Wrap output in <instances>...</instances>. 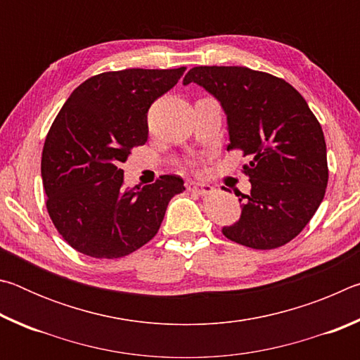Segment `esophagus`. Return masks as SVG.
I'll return each mask as SVG.
<instances>
[{"mask_svg":"<svg viewBox=\"0 0 360 360\" xmlns=\"http://www.w3.org/2000/svg\"><path fill=\"white\" fill-rule=\"evenodd\" d=\"M187 191L191 192H197L200 195L210 193L212 191V186H210L208 182H197V181H191L187 182Z\"/></svg>","mask_w":360,"mask_h":360,"instance_id":"34e87169","label":"esophagus"}]
</instances>
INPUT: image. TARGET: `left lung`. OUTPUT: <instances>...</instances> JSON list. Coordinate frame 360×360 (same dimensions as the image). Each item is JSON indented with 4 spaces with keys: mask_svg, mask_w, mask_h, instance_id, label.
Listing matches in <instances>:
<instances>
[{
    "mask_svg": "<svg viewBox=\"0 0 360 360\" xmlns=\"http://www.w3.org/2000/svg\"><path fill=\"white\" fill-rule=\"evenodd\" d=\"M191 82L221 103L227 149L251 155L245 165L251 193L222 233L252 249L294 240L318 211L328 181L324 133L308 103L283 79L245 66H195L184 77V85Z\"/></svg>",
    "mask_w": 360,
    "mask_h": 360,
    "instance_id": "obj_1",
    "label": "left lung"
}]
</instances>
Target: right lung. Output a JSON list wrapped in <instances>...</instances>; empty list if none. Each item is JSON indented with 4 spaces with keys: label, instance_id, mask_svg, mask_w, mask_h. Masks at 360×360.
I'll return each instance as SVG.
<instances>
[{
    "label": "right lung",
    "instance_id": "add662e5",
    "mask_svg": "<svg viewBox=\"0 0 360 360\" xmlns=\"http://www.w3.org/2000/svg\"><path fill=\"white\" fill-rule=\"evenodd\" d=\"M176 70H122L87 79L70 95L47 133L41 158L47 211L63 240L95 259H119L154 238L174 195L176 174L124 187L130 150L148 141V111L173 89Z\"/></svg>",
    "mask_w": 360,
    "mask_h": 360
}]
</instances>
